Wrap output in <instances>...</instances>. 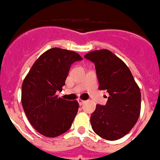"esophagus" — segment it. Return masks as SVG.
<instances>
[{"mask_svg": "<svg viewBox=\"0 0 160 160\" xmlns=\"http://www.w3.org/2000/svg\"><path fill=\"white\" fill-rule=\"evenodd\" d=\"M78 103H79L80 105H82V104H84L85 103H86V101L82 100V99H80V98H79V99H78Z\"/></svg>", "mask_w": 160, "mask_h": 160, "instance_id": "34e87169", "label": "esophagus"}]
</instances>
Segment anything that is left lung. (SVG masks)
Here are the masks:
<instances>
[{
  "label": "left lung",
  "instance_id": "8db88e82",
  "mask_svg": "<svg viewBox=\"0 0 160 160\" xmlns=\"http://www.w3.org/2000/svg\"><path fill=\"white\" fill-rule=\"evenodd\" d=\"M84 57L95 65L98 89L110 95L106 104H97L91 115L92 128L103 139L118 140L133 128L140 117V88L127 65L110 50H95Z\"/></svg>",
  "mask_w": 160,
  "mask_h": 160
}]
</instances>
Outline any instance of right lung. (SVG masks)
I'll list each match as a JSON object with an SVG mask.
<instances>
[{
    "mask_svg": "<svg viewBox=\"0 0 160 160\" xmlns=\"http://www.w3.org/2000/svg\"><path fill=\"white\" fill-rule=\"evenodd\" d=\"M82 57L60 48L48 49L34 62L22 84L21 102L30 123L47 137H56L69 129L79 109L76 100L58 98L70 67Z\"/></svg>",
    "mask_w": 160,
    "mask_h": 160,
    "instance_id": "right-lung-1",
    "label": "right lung"
}]
</instances>
